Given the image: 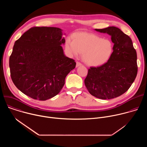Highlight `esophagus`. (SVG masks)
<instances>
[{
    "label": "esophagus",
    "mask_w": 147,
    "mask_h": 147,
    "mask_svg": "<svg viewBox=\"0 0 147 147\" xmlns=\"http://www.w3.org/2000/svg\"><path fill=\"white\" fill-rule=\"evenodd\" d=\"M81 65H82V64L81 63H80L78 61L76 62V67H79V66H80Z\"/></svg>",
    "instance_id": "1"
}]
</instances>
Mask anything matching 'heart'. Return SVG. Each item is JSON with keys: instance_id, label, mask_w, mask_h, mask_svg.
<instances>
[{"instance_id": "1", "label": "heart", "mask_w": 147, "mask_h": 147, "mask_svg": "<svg viewBox=\"0 0 147 147\" xmlns=\"http://www.w3.org/2000/svg\"><path fill=\"white\" fill-rule=\"evenodd\" d=\"M73 40L67 38L65 47L71 56H78L82 53V59L91 66H101L111 57L113 44L108 39H103L92 34L79 32L73 35Z\"/></svg>"}]
</instances>
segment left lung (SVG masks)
I'll use <instances>...</instances> for the list:
<instances>
[{
    "mask_svg": "<svg viewBox=\"0 0 147 147\" xmlns=\"http://www.w3.org/2000/svg\"><path fill=\"white\" fill-rule=\"evenodd\" d=\"M95 30L111 36L113 52L106 63L88 70L85 86L96 98H115L126 92L137 76V52L131 39L119 28L109 27Z\"/></svg>",
    "mask_w": 147,
    "mask_h": 147,
    "instance_id": "obj_1",
    "label": "left lung"
}]
</instances>
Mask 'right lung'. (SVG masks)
<instances>
[{
	"instance_id": "add662e5",
	"label": "right lung",
	"mask_w": 147,
	"mask_h": 147,
	"mask_svg": "<svg viewBox=\"0 0 147 147\" xmlns=\"http://www.w3.org/2000/svg\"><path fill=\"white\" fill-rule=\"evenodd\" d=\"M63 35L59 28L35 27L15 42L9 59L10 75L25 95L46 100L57 95L65 85L76 63L64 53Z\"/></svg>"
}]
</instances>
